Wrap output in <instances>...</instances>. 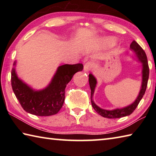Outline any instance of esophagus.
<instances>
[{"label": "esophagus", "mask_w": 156, "mask_h": 156, "mask_svg": "<svg viewBox=\"0 0 156 156\" xmlns=\"http://www.w3.org/2000/svg\"><path fill=\"white\" fill-rule=\"evenodd\" d=\"M92 66H93V65H92V63L91 62H87L84 65V70L85 71V72H89V71L92 68Z\"/></svg>", "instance_id": "34e87169"}]
</instances>
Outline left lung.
Returning <instances> with one entry per match:
<instances>
[{
    "instance_id": "left-lung-1",
    "label": "left lung",
    "mask_w": 156,
    "mask_h": 156,
    "mask_svg": "<svg viewBox=\"0 0 156 156\" xmlns=\"http://www.w3.org/2000/svg\"><path fill=\"white\" fill-rule=\"evenodd\" d=\"M130 48L132 50H133V51L136 53L137 58H138L140 61L142 63V83L141 89L138 98H137L136 101L134 102L133 104H131L128 107L122 108V109H116L112 111L102 109L99 107H98L97 105L94 103L93 100L94 92L97 83L96 79L95 78L94 76L91 74V73L89 75V83L91 89V102L92 107H93L95 111H96L98 114L102 115V117L107 118H119L124 117V116H126L131 114V113L133 112V111L136 109L137 106L138 105L141 99L142 98V97H143L144 95L145 91H146L148 79H149V65H148L147 55L145 54L143 49H142L135 41L132 42L131 44H130Z\"/></svg>"
}]
</instances>
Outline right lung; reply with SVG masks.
Returning <instances> with one entry per match:
<instances>
[{"label": "right lung", "mask_w": 156, "mask_h": 156, "mask_svg": "<svg viewBox=\"0 0 156 156\" xmlns=\"http://www.w3.org/2000/svg\"><path fill=\"white\" fill-rule=\"evenodd\" d=\"M83 69V65L81 63L60 66L47 87L41 91H34L18 79L15 69L13 68L11 76L12 89L25 112L39 116L52 115L56 114L62 107L67 83L76 72Z\"/></svg>", "instance_id": "obj_1"}]
</instances>
